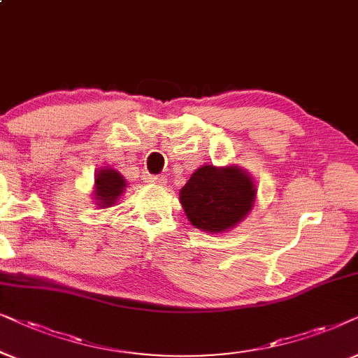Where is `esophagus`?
<instances>
[{
	"label": "esophagus",
	"mask_w": 358,
	"mask_h": 358,
	"mask_svg": "<svg viewBox=\"0 0 358 358\" xmlns=\"http://www.w3.org/2000/svg\"><path fill=\"white\" fill-rule=\"evenodd\" d=\"M144 180H145V183H150V185H165L166 183L165 176H162V175H145Z\"/></svg>",
	"instance_id": "34e87169"
}]
</instances>
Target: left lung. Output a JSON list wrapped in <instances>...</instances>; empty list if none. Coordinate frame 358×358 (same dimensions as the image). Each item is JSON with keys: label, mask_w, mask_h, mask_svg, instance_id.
<instances>
[{"label": "left lung", "mask_w": 358, "mask_h": 358, "mask_svg": "<svg viewBox=\"0 0 358 358\" xmlns=\"http://www.w3.org/2000/svg\"><path fill=\"white\" fill-rule=\"evenodd\" d=\"M254 199L250 176L237 166H199L180 192L188 221L208 232L234 227L249 214Z\"/></svg>", "instance_id": "1"}]
</instances>
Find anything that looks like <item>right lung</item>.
Returning a JSON list of instances; mask_svg holds the SVG:
<instances>
[{
  "label": "right lung",
  "mask_w": 358,
  "mask_h": 358,
  "mask_svg": "<svg viewBox=\"0 0 358 358\" xmlns=\"http://www.w3.org/2000/svg\"><path fill=\"white\" fill-rule=\"evenodd\" d=\"M94 183H96L94 194H96L99 206L103 208L113 206L126 188V182L116 170H99Z\"/></svg>",
  "instance_id": "add662e5"
}]
</instances>
